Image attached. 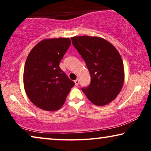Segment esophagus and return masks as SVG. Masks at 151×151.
<instances>
[{"label":"esophagus","instance_id":"1","mask_svg":"<svg viewBox=\"0 0 151 151\" xmlns=\"http://www.w3.org/2000/svg\"><path fill=\"white\" fill-rule=\"evenodd\" d=\"M74 82H75V84H76V86H78V84H79V80H75V81H74Z\"/></svg>","mask_w":151,"mask_h":151}]
</instances>
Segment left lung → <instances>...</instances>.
<instances>
[{"mask_svg":"<svg viewBox=\"0 0 151 151\" xmlns=\"http://www.w3.org/2000/svg\"><path fill=\"white\" fill-rule=\"evenodd\" d=\"M90 73L91 81L82 91L93 104L104 106L116 98L124 81V69L116 48L105 39L97 36L71 38Z\"/></svg>","mask_w":151,"mask_h":151,"instance_id":"obj_1","label":"left lung"}]
</instances>
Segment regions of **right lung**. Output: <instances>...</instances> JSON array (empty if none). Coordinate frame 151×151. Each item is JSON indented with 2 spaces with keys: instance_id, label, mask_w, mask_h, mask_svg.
<instances>
[{
  "instance_id": "1",
  "label": "right lung",
  "mask_w": 151,
  "mask_h": 151,
  "mask_svg": "<svg viewBox=\"0 0 151 151\" xmlns=\"http://www.w3.org/2000/svg\"><path fill=\"white\" fill-rule=\"evenodd\" d=\"M71 44L69 38L45 39L29 53L23 73L24 91L31 102L42 110L61 108L75 84L59 67Z\"/></svg>"
}]
</instances>
